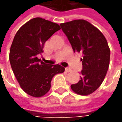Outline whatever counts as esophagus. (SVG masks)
<instances>
[{"label": "esophagus", "instance_id": "esophagus-1", "mask_svg": "<svg viewBox=\"0 0 122 122\" xmlns=\"http://www.w3.org/2000/svg\"><path fill=\"white\" fill-rule=\"evenodd\" d=\"M65 71L67 72H70V71H71L72 70H71V69L70 67H66L65 68Z\"/></svg>", "mask_w": 122, "mask_h": 122}]
</instances>
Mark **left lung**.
Instances as JSON below:
<instances>
[{
  "label": "left lung",
  "mask_w": 122,
  "mask_h": 122,
  "mask_svg": "<svg viewBox=\"0 0 122 122\" xmlns=\"http://www.w3.org/2000/svg\"><path fill=\"white\" fill-rule=\"evenodd\" d=\"M60 26L74 53L83 55L80 80L71 88L79 95H89L102 83L110 65V50L106 39L98 29L85 20H74Z\"/></svg>",
  "instance_id": "obj_1"
}]
</instances>
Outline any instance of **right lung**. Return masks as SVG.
<instances>
[{"mask_svg": "<svg viewBox=\"0 0 122 122\" xmlns=\"http://www.w3.org/2000/svg\"><path fill=\"white\" fill-rule=\"evenodd\" d=\"M60 29L57 23L37 17L23 25L14 37L9 53L10 65L20 87L30 96L45 95L53 76L64 72L60 65L47 64L37 57L45 42Z\"/></svg>", "mask_w": 122, "mask_h": 122, "instance_id": "obj_1", "label": "right lung"}]
</instances>
